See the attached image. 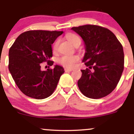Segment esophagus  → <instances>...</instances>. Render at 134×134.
<instances>
[{
	"instance_id": "obj_1",
	"label": "esophagus",
	"mask_w": 134,
	"mask_h": 134,
	"mask_svg": "<svg viewBox=\"0 0 134 134\" xmlns=\"http://www.w3.org/2000/svg\"><path fill=\"white\" fill-rule=\"evenodd\" d=\"M64 70H65V72H71L72 70V69H67V68H65V69H64Z\"/></svg>"
}]
</instances>
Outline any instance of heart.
I'll return each mask as SVG.
<instances>
[{
	"label": "heart",
	"instance_id": "heart-1",
	"mask_svg": "<svg viewBox=\"0 0 134 134\" xmlns=\"http://www.w3.org/2000/svg\"><path fill=\"white\" fill-rule=\"evenodd\" d=\"M66 38L70 43L75 46L78 42L81 41L79 37L73 33H68L66 35ZM58 40H56L53 44L52 49L53 52H57L58 46ZM79 60V57L77 55H63L58 58V62L61 65L64 66L67 69H72L76 65L77 62Z\"/></svg>",
	"mask_w": 134,
	"mask_h": 134
}]
</instances>
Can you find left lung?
<instances>
[{"instance_id":"8db88e82","label":"left lung","mask_w":134,"mask_h":134,"mask_svg":"<svg viewBox=\"0 0 134 134\" xmlns=\"http://www.w3.org/2000/svg\"><path fill=\"white\" fill-rule=\"evenodd\" d=\"M72 30L84 41L86 53L82 61L88 67L81 70L78 87L87 98H103L115 90L122 74V45L113 33L106 27L87 24L73 27Z\"/></svg>"}]
</instances>
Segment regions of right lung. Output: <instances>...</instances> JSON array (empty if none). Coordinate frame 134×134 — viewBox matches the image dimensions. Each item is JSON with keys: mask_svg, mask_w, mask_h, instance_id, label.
Listing matches in <instances>:
<instances>
[{"mask_svg": "<svg viewBox=\"0 0 134 134\" xmlns=\"http://www.w3.org/2000/svg\"><path fill=\"white\" fill-rule=\"evenodd\" d=\"M63 31L30 30L19 35L9 52V70L14 81L27 96L42 99L51 96L60 77L64 73L62 67L41 70L40 64L53 61L52 44Z\"/></svg>", "mask_w": 134, "mask_h": 134, "instance_id": "add662e5", "label": "right lung"}]
</instances>
